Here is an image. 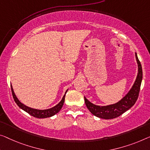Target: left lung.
Segmentation results:
<instances>
[{"label": "left lung", "mask_w": 150, "mask_h": 150, "mask_svg": "<svg viewBox=\"0 0 150 150\" xmlns=\"http://www.w3.org/2000/svg\"><path fill=\"white\" fill-rule=\"evenodd\" d=\"M135 57L138 64V74L132 88L130 89L129 93L117 103L105 106H96L91 103L89 100L86 99V97H84L85 103L87 108L91 112V114L100 118L112 119V118H117L122 115L135 104L139 96L143 77L142 64L138 59L137 53H135Z\"/></svg>", "instance_id": "1"}]
</instances>
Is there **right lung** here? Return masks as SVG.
Wrapping results in <instances>:
<instances>
[{
	"mask_svg": "<svg viewBox=\"0 0 150 150\" xmlns=\"http://www.w3.org/2000/svg\"><path fill=\"white\" fill-rule=\"evenodd\" d=\"M11 92H12L13 99H14L15 103L18 105V106H19V108H21L22 110L25 111L26 112H28V114H30V115H32L35 118H44L52 117V116L54 115L57 113L59 112L60 110L62 108V106H63V104L64 102V98H65V94L64 95V96L61 100V101L57 105H56L55 106H54L53 108L46 109V110H37V109H33L32 108H30V107L27 106L23 104H22L21 102L17 99V98L15 94L14 91H13L12 86H11ZM67 91V90L66 91V92Z\"/></svg>",
	"mask_w": 150,
	"mask_h": 150,
	"instance_id": "add662e5",
	"label": "right lung"
}]
</instances>
